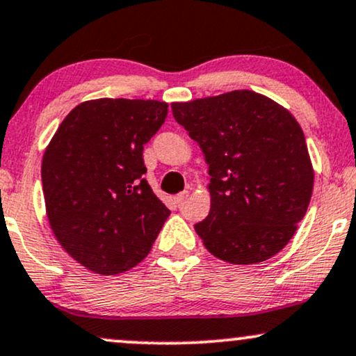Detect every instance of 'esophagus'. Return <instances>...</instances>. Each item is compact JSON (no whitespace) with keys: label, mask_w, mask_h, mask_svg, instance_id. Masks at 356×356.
Returning <instances> with one entry per match:
<instances>
[{"label":"esophagus","mask_w":356,"mask_h":356,"mask_svg":"<svg viewBox=\"0 0 356 356\" xmlns=\"http://www.w3.org/2000/svg\"><path fill=\"white\" fill-rule=\"evenodd\" d=\"M186 198H188V191H183V193H179V195L173 196V201H175V204L179 206Z\"/></svg>","instance_id":"esophagus-1"}]
</instances>
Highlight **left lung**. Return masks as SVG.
<instances>
[{"mask_svg":"<svg viewBox=\"0 0 356 356\" xmlns=\"http://www.w3.org/2000/svg\"><path fill=\"white\" fill-rule=\"evenodd\" d=\"M209 166L211 209L195 225L204 248L231 264L275 256L296 234L314 190L304 131L282 105L252 90L171 104Z\"/></svg>","mask_w":356,"mask_h":356,"instance_id":"8db88e82","label":"left lung"}]
</instances>
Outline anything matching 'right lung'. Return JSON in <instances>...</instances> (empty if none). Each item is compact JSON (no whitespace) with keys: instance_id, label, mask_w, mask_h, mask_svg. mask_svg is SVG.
<instances>
[{"instance_id":"add662e5","label":"right lung","mask_w":356,"mask_h":356,"mask_svg":"<svg viewBox=\"0 0 356 356\" xmlns=\"http://www.w3.org/2000/svg\"><path fill=\"white\" fill-rule=\"evenodd\" d=\"M166 115L168 104L158 100H87L69 112L44 152L51 229L95 274H120L142 262L170 216L142 178L143 145Z\"/></svg>"}]
</instances>
